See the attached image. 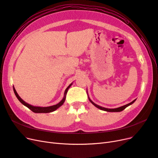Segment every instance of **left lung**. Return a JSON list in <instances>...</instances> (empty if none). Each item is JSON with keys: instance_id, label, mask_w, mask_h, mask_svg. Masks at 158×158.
<instances>
[{"instance_id": "1", "label": "left lung", "mask_w": 158, "mask_h": 158, "mask_svg": "<svg viewBox=\"0 0 158 158\" xmlns=\"http://www.w3.org/2000/svg\"><path fill=\"white\" fill-rule=\"evenodd\" d=\"M88 99H89V102H90L91 103H92L95 107H96L97 108H98V109H101V110H103V111H107V112H120V111H122L123 110L125 109L126 107H127L128 106H131V105H132L134 102H135L136 101V99H135V100H133V101H132V102H131V103H128V104L125 105V106H121V107H118V108H114V109H108V108H106V107H101V106H98V105L95 104V103H94V102L92 101V100L90 99V98H89V97H88Z\"/></svg>"}]
</instances>
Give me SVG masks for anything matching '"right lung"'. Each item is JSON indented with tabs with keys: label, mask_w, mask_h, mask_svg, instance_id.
I'll return each mask as SVG.
<instances>
[{
	"label": "right lung",
	"mask_w": 158,
	"mask_h": 158,
	"mask_svg": "<svg viewBox=\"0 0 158 158\" xmlns=\"http://www.w3.org/2000/svg\"><path fill=\"white\" fill-rule=\"evenodd\" d=\"M72 84H73V83L70 84L69 86L66 88V89H65L64 91V97L63 98V99L61 100V101L59 103H57L56 105H55V106H49V107H37V106H31V105L27 103L26 102H25L19 96V95L18 94L17 92L16 91L15 88H14V87L13 86V89H14V94H15L16 98H18V99L20 101L23 106H25L26 107H27V108H29L31 111H32L34 113H51V112H52L55 111V110H56L57 109H58L59 107H60L62 105H63L65 101V99H66V94H67V92H68V89L70 88V87L72 85Z\"/></svg>",
	"instance_id": "add662e5"
}]
</instances>
